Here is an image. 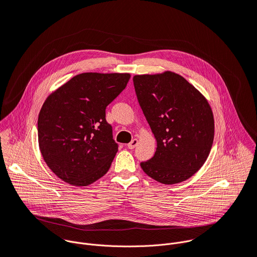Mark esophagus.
I'll use <instances>...</instances> for the list:
<instances>
[{
	"label": "esophagus",
	"mask_w": 257,
	"mask_h": 257,
	"mask_svg": "<svg viewBox=\"0 0 257 257\" xmlns=\"http://www.w3.org/2000/svg\"><path fill=\"white\" fill-rule=\"evenodd\" d=\"M137 144H138V139H137V138H134V139H132V141H131L130 143H128V149L133 150V149L136 148Z\"/></svg>",
	"instance_id": "esophagus-1"
}]
</instances>
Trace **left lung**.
<instances>
[{"label":"left lung","mask_w":257,"mask_h":257,"mask_svg":"<svg viewBox=\"0 0 257 257\" xmlns=\"http://www.w3.org/2000/svg\"><path fill=\"white\" fill-rule=\"evenodd\" d=\"M142 112L157 140L155 156L140 164L166 185L192 177L205 163L213 142L214 120L207 99L174 72L133 77Z\"/></svg>","instance_id":"left-lung-1"}]
</instances>
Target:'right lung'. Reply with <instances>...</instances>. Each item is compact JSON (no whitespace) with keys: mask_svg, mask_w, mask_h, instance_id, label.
<instances>
[{"mask_svg":"<svg viewBox=\"0 0 257 257\" xmlns=\"http://www.w3.org/2000/svg\"><path fill=\"white\" fill-rule=\"evenodd\" d=\"M129 79V73H81L45 100L38 120L40 150L64 182L87 186L108 171L118 144L105 107Z\"/></svg>","mask_w":257,"mask_h":257,"instance_id":"right-lung-1","label":"right lung"}]
</instances>
